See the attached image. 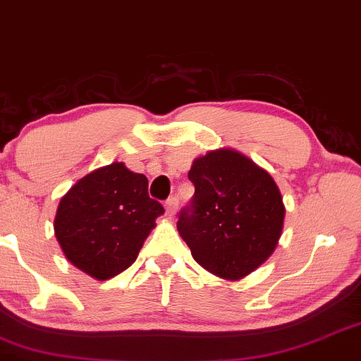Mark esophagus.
Here are the masks:
<instances>
[{"label": "esophagus", "instance_id": "obj_1", "mask_svg": "<svg viewBox=\"0 0 361 361\" xmlns=\"http://www.w3.org/2000/svg\"><path fill=\"white\" fill-rule=\"evenodd\" d=\"M176 209H178V197L175 195V197L168 198V200H166V215H168V219L175 217Z\"/></svg>", "mask_w": 361, "mask_h": 361}]
</instances>
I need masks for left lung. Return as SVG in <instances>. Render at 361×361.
<instances>
[{
	"label": "left lung",
	"mask_w": 361,
	"mask_h": 361,
	"mask_svg": "<svg viewBox=\"0 0 361 361\" xmlns=\"http://www.w3.org/2000/svg\"><path fill=\"white\" fill-rule=\"evenodd\" d=\"M195 195L176 227L193 259L226 280H241L271 256L283 229L285 207L273 178L234 149L193 161Z\"/></svg>",
	"instance_id": "obj_1"
}]
</instances>
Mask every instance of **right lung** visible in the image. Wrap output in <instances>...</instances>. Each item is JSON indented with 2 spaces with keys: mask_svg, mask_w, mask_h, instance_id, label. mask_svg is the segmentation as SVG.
I'll use <instances>...</instances> for the list:
<instances>
[{
  "mask_svg": "<svg viewBox=\"0 0 361 361\" xmlns=\"http://www.w3.org/2000/svg\"><path fill=\"white\" fill-rule=\"evenodd\" d=\"M147 178L111 163L71 186L57 207L54 231L62 252L97 280L127 270L164 214L147 193Z\"/></svg>",
  "mask_w": 361,
  "mask_h": 361,
  "instance_id": "right-lung-1",
  "label": "right lung"
}]
</instances>
